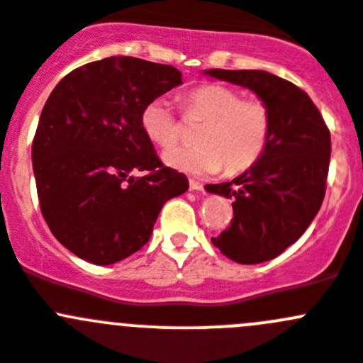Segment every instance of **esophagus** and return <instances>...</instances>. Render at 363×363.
<instances>
[{
	"label": "esophagus",
	"instance_id": "obj_1",
	"mask_svg": "<svg viewBox=\"0 0 363 363\" xmlns=\"http://www.w3.org/2000/svg\"><path fill=\"white\" fill-rule=\"evenodd\" d=\"M189 189L191 191H204V184H201L197 181H189Z\"/></svg>",
	"mask_w": 363,
	"mask_h": 363
}]
</instances>
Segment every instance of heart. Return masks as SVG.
<instances>
[{
    "label": "heart",
    "mask_w": 363,
    "mask_h": 363,
    "mask_svg": "<svg viewBox=\"0 0 363 363\" xmlns=\"http://www.w3.org/2000/svg\"><path fill=\"white\" fill-rule=\"evenodd\" d=\"M188 118L204 121L197 132L199 147L172 148L162 159L168 166L189 175H213L228 166L240 174L258 162L269 145L270 111L259 98H243L238 89L208 84L186 94ZM141 128L148 141L168 148L179 140V121L170 101L155 98L141 113Z\"/></svg>",
    "instance_id": "b5f03b06"
}]
</instances>
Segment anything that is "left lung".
<instances>
[{
  "mask_svg": "<svg viewBox=\"0 0 363 363\" xmlns=\"http://www.w3.org/2000/svg\"><path fill=\"white\" fill-rule=\"evenodd\" d=\"M256 93L270 111L265 152L231 182L208 191L233 199L231 225L213 245L242 265L269 262L301 238L319 213L326 193L331 138L311 98L289 80L259 69H208Z\"/></svg>",
  "mask_w": 363,
  "mask_h": 363,
  "instance_id": "8db88e82",
  "label": "left lung"
}]
</instances>
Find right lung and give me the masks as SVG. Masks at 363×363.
Listing matches in <instances>:
<instances>
[{
    "label": "right lung",
    "instance_id": "obj_1",
    "mask_svg": "<svg viewBox=\"0 0 363 363\" xmlns=\"http://www.w3.org/2000/svg\"><path fill=\"white\" fill-rule=\"evenodd\" d=\"M181 77L166 64L107 57L66 74L44 104L32 143L37 197L74 256L94 265L128 258L150 240L164 202L188 189L141 128L145 107Z\"/></svg>",
    "mask_w": 363,
    "mask_h": 363
}]
</instances>
